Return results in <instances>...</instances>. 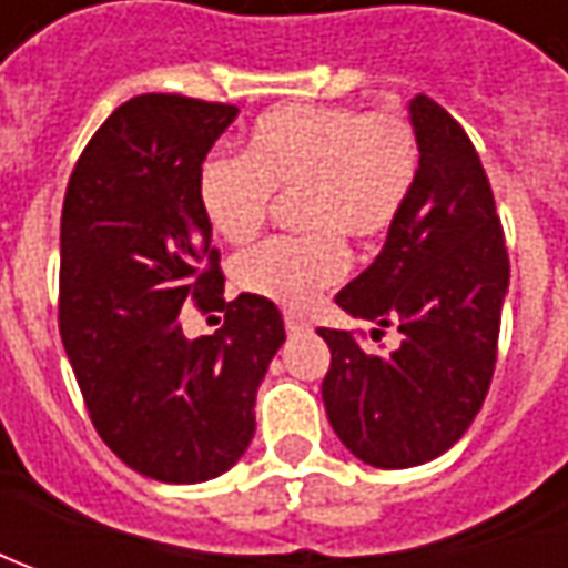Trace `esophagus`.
I'll return each instance as SVG.
<instances>
[{"label": "esophagus", "instance_id": "esophagus-1", "mask_svg": "<svg viewBox=\"0 0 568 568\" xmlns=\"http://www.w3.org/2000/svg\"><path fill=\"white\" fill-rule=\"evenodd\" d=\"M284 328H287V335H300V332H310V322L300 313H284Z\"/></svg>", "mask_w": 568, "mask_h": 568}]
</instances>
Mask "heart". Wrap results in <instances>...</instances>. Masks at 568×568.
I'll use <instances>...</instances> for the list:
<instances>
[{"mask_svg":"<svg viewBox=\"0 0 568 568\" xmlns=\"http://www.w3.org/2000/svg\"><path fill=\"white\" fill-rule=\"evenodd\" d=\"M420 180V139L402 110L287 103L252 122L243 154H214L199 170L211 230L250 243L274 195H294L303 236H277L233 265L240 291L303 310L347 272L344 240L376 246L402 221Z\"/></svg>","mask_w":568,"mask_h":568,"instance_id":"1","label":"heart"}]
</instances>
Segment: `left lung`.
Masks as SVG:
<instances>
[{"label":"left lung","instance_id":"left-lung-1","mask_svg":"<svg viewBox=\"0 0 568 568\" xmlns=\"http://www.w3.org/2000/svg\"><path fill=\"white\" fill-rule=\"evenodd\" d=\"M420 180L376 262L338 296L344 313L398 328L379 354L354 332L318 328L332 351L322 379L338 439L373 468H414L455 446L496 369L509 252L468 132L426 94L410 100Z\"/></svg>","mask_w":568,"mask_h":568}]
</instances>
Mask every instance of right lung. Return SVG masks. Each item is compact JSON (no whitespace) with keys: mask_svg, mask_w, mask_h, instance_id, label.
Returning <instances> with one entry per match:
<instances>
[{"mask_svg":"<svg viewBox=\"0 0 568 568\" xmlns=\"http://www.w3.org/2000/svg\"><path fill=\"white\" fill-rule=\"evenodd\" d=\"M233 103L142 94L84 144L59 236V335L91 424L132 470L202 484L230 470L255 433V392L284 344L272 300H224L199 170L236 120ZM186 302L225 325L189 342Z\"/></svg>","mask_w":568,"mask_h":568,"instance_id":"add662e5","label":"right lung"}]
</instances>
